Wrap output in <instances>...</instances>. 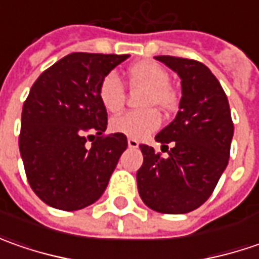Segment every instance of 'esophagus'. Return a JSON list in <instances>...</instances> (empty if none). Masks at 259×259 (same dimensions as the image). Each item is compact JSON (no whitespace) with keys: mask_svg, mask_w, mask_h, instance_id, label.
Here are the masks:
<instances>
[{"mask_svg":"<svg viewBox=\"0 0 259 259\" xmlns=\"http://www.w3.org/2000/svg\"><path fill=\"white\" fill-rule=\"evenodd\" d=\"M128 147L137 148V147H138V141H137L135 138H128Z\"/></svg>","mask_w":259,"mask_h":259,"instance_id":"34e87169","label":"esophagus"}]
</instances>
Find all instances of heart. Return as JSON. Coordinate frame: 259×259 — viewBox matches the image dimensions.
<instances>
[{
	"label": "heart",
	"instance_id": "obj_1",
	"mask_svg": "<svg viewBox=\"0 0 259 259\" xmlns=\"http://www.w3.org/2000/svg\"><path fill=\"white\" fill-rule=\"evenodd\" d=\"M128 79L134 89H145L141 104L148 109L130 111L115 116L111 122V130L140 140L153 134L163 124V115L154 106H160L164 111H174L179 105V95L170 86V73L155 62L143 60L130 66ZM98 98L111 114H116L124 108L126 91L115 73H108L102 77L98 86Z\"/></svg>",
	"mask_w": 259,
	"mask_h": 259
}]
</instances>
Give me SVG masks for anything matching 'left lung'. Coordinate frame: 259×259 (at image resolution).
Wrapping results in <instances>:
<instances>
[{
	"instance_id": "1",
	"label": "left lung",
	"mask_w": 259,
	"mask_h": 259,
	"mask_svg": "<svg viewBox=\"0 0 259 259\" xmlns=\"http://www.w3.org/2000/svg\"><path fill=\"white\" fill-rule=\"evenodd\" d=\"M155 59L177 72L183 95L173 122L155 135L168 155L140 145L144 161L137 171L138 193L155 212L187 213L213 193L229 161L234 122L226 94L207 66L174 56Z\"/></svg>"
}]
</instances>
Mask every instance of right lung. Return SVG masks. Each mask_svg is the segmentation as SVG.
Returning a JSON list of instances; mask_svg holds the SVG:
<instances>
[{
    "instance_id": "1",
    "label": "right lung",
    "mask_w": 259,
    "mask_h": 259,
    "mask_svg": "<svg viewBox=\"0 0 259 259\" xmlns=\"http://www.w3.org/2000/svg\"><path fill=\"white\" fill-rule=\"evenodd\" d=\"M128 57L70 53L31 86L18 145L30 187L46 204L72 212L95 203L105 192L128 141L119 133L105 134L108 114L98 86Z\"/></svg>"
}]
</instances>
